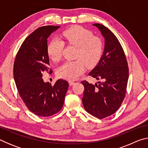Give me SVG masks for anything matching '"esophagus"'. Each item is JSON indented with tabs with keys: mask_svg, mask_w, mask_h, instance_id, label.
Segmentation results:
<instances>
[{
	"mask_svg": "<svg viewBox=\"0 0 148 148\" xmlns=\"http://www.w3.org/2000/svg\"><path fill=\"white\" fill-rule=\"evenodd\" d=\"M74 84H75L74 82H73V81H69L70 86H73V85H74Z\"/></svg>",
	"mask_w": 148,
	"mask_h": 148,
	"instance_id": "34e87169",
	"label": "esophagus"
}]
</instances>
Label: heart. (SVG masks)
I'll list each match as a JSON object with an SVG mask.
<instances>
[{
	"label": "heart",
	"instance_id": "1",
	"mask_svg": "<svg viewBox=\"0 0 148 148\" xmlns=\"http://www.w3.org/2000/svg\"><path fill=\"white\" fill-rule=\"evenodd\" d=\"M62 38V41L58 38L51 40L47 47V55L53 62L61 60L64 43L76 47L74 53L76 59L65 62L57 70V75L62 78L76 79L84 72L86 66L89 68L95 66L103 54V40L82 27L75 26L65 30Z\"/></svg>",
	"mask_w": 148,
	"mask_h": 148
}]
</instances>
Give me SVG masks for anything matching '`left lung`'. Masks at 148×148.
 Listing matches in <instances>:
<instances>
[{"mask_svg":"<svg viewBox=\"0 0 148 148\" xmlns=\"http://www.w3.org/2000/svg\"><path fill=\"white\" fill-rule=\"evenodd\" d=\"M105 38L103 55L89 75L100 80L95 85L84 80L82 98L84 108L92 116L104 119L114 114L121 106L126 94L129 67L123 49L110 29L95 23Z\"/></svg>","mask_w":148,"mask_h":148,"instance_id":"1","label":"left lung"}]
</instances>
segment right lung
<instances>
[{
  "instance_id": "1",
  "label": "right lung",
  "mask_w": 148,
  "mask_h": 148,
  "mask_svg": "<svg viewBox=\"0 0 148 148\" xmlns=\"http://www.w3.org/2000/svg\"><path fill=\"white\" fill-rule=\"evenodd\" d=\"M60 26L39 27L27 37L17 51L14 77L19 94L27 108L35 115L49 117L63 106L69 88L66 80L59 79L52 86L45 83L42 73H52L47 52V39Z\"/></svg>"
}]
</instances>
